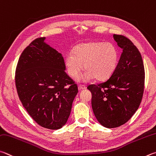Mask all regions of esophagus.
<instances>
[{
  "label": "esophagus",
  "mask_w": 156,
  "mask_h": 156,
  "mask_svg": "<svg viewBox=\"0 0 156 156\" xmlns=\"http://www.w3.org/2000/svg\"><path fill=\"white\" fill-rule=\"evenodd\" d=\"M87 89L86 86H84V85H82V84H79V85H78V89L80 90H84V89Z\"/></svg>",
  "instance_id": "34e87169"
}]
</instances>
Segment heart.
I'll list each match as a JSON object with an SVG mask.
<instances>
[{"instance_id": "obj_1", "label": "heart", "mask_w": 156, "mask_h": 156, "mask_svg": "<svg viewBox=\"0 0 156 156\" xmlns=\"http://www.w3.org/2000/svg\"><path fill=\"white\" fill-rule=\"evenodd\" d=\"M72 54L67 55L64 60L68 75L76 78L83 69L85 71L76 79L85 83L95 78L98 81L109 78L117 68L119 52L111 44L89 41L78 44Z\"/></svg>"}]
</instances>
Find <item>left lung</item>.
I'll return each mask as SVG.
<instances>
[{
	"mask_svg": "<svg viewBox=\"0 0 156 156\" xmlns=\"http://www.w3.org/2000/svg\"><path fill=\"white\" fill-rule=\"evenodd\" d=\"M113 38L122 48L117 68L106 81L87 87L92 94L95 117L108 128L130 119L140 106L145 83L143 61L137 48L123 35H114Z\"/></svg>",
	"mask_w": 156,
	"mask_h": 156,
	"instance_id": "1",
	"label": "left lung"
}]
</instances>
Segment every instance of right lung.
Masks as SVG:
<instances>
[{
    "label": "right lung",
    "mask_w": 156,
    "mask_h": 156,
    "mask_svg": "<svg viewBox=\"0 0 156 156\" xmlns=\"http://www.w3.org/2000/svg\"><path fill=\"white\" fill-rule=\"evenodd\" d=\"M45 40L35 39L21 54L16 86L30 117L41 127L58 129L68 120L78 87L65 72L62 54Z\"/></svg>",
    "instance_id": "obj_1"
}]
</instances>
